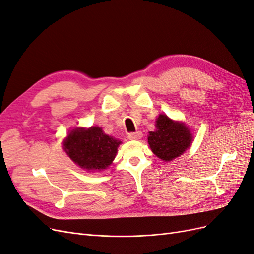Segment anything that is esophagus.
<instances>
[{
	"mask_svg": "<svg viewBox=\"0 0 254 254\" xmlns=\"http://www.w3.org/2000/svg\"><path fill=\"white\" fill-rule=\"evenodd\" d=\"M128 139L129 140H140L142 137V132L141 131H136V132H130L128 133Z\"/></svg>",
	"mask_w": 254,
	"mask_h": 254,
	"instance_id": "esophagus-1",
	"label": "esophagus"
}]
</instances>
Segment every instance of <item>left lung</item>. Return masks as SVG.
<instances>
[{
    "mask_svg": "<svg viewBox=\"0 0 254 254\" xmlns=\"http://www.w3.org/2000/svg\"><path fill=\"white\" fill-rule=\"evenodd\" d=\"M156 131H150L148 144L152 152L163 161H172L184 152L191 143V134L188 127L174 122L164 114L159 115Z\"/></svg>",
    "mask_w": 254,
    "mask_h": 254,
    "instance_id": "left-lung-1",
    "label": "left lung"
}]
</instances>
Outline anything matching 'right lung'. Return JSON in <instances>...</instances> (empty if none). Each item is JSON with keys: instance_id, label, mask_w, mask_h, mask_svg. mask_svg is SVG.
<instances>
[{"instance_id": "1", "label": "right lung", "mask_w": 254, "mask_h": 254, "mask_svg": "<svg viewBox=\"0 0 254 254\" xmlns=\"http://www.w3.org/2000/svg\"><path fill=\"white\" fill-rule=\"evenodd\" d=\"M122 142L104 133L102 128H76L64 142L66 155L83 170L99 171L108 167Z\"/></svg>"}]
</instances>
